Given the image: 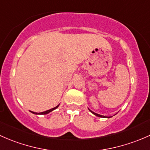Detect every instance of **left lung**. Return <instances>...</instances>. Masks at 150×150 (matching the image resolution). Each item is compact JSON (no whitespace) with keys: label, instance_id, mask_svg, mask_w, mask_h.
<instances>
[{"label":"left lung","instance_id":"obj_1","mask_svg":"<svg viewBox=\"0 0 150 150\" xmlns=\"http://www.w3.org/2000/svg\"><path fill=\"white\" fill-rule=\"evenodd\" d=\"M88 110H89V109H88ZM90 112H91L93 113V115H96V116H98V117H107V118H109V117H105V116H104V115H101L97 114V113L93 112L91 111V110H90Z\"/></svg>","mask_w":150,"mask_h":150}]
</instances>
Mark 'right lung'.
Wrapping results in <instances>:
<instances>
[{
    "instance_id": "1",
    "label": "right lung",
    "mask_w": 150,
    "mask_h": 150,
    "mask_svg": "<svg viewBox=\"0 0 150 150\" xmlns=\"http://www.w3.org/2000/svg\"><path fill=\"white\" fill-rule=\"evenodd\" d=\"M59 105H57L56 107H54V108L51 109V110H46V111H45V112H39V113H38V112H31L33 113V114H35V115H46V114H48V113L51 112L53 111V110H56V109H57V107H59Z\"/></svg>"
}]
</instances>
